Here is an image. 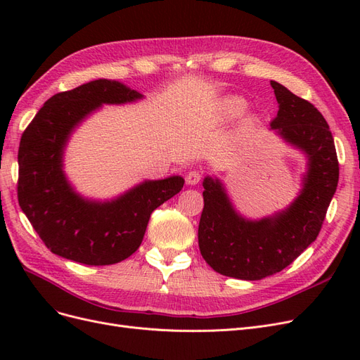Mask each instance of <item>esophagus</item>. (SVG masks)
Listing matches in <instances>:
<instances>
[{
  "label": "esophagus",
  "mask_w": 360,
  "mask_h": 360,
  "mask_svg": "<svg viewBox=\"0 0 360 360\" xmlns=\"http://www.w3.org/2000/svg\"><path fill=\"white\" fill-rule=\"evenodd\" d=\"M201 177H202L201 171L192 169V171H189V172L186 174V183H188V184H191V186H193V184H198V183H200Z\"/></svg>",
  "instance_id": "34e87169"
}]
</instances>
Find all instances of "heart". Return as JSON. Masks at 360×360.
<instances>
[{"mask_svg":"<svg viewBox=\"0 0 360 360\" xmlns=\"http://www.w3.org/2000/svg\"><path fill=\"white\" fill-rule=\"evenodd\" d=\"M248 106V102L240 96H226L221 101L219 106H217V111H219V115L225 120H233L240 117ZM254 120L249 118L246 120V123L250 124Z\"/></svg>","mask_w":360,"mask_h":360,"instance_id":"b5f03b06","label":"heart"}]
</instances>
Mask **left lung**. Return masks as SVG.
<instances>
[{"label": "left lung", "instance_id": "1", "mask_svg": "<svg viewBox=\"0 0 360 360\" xmlns=\"http://www.w3.org/2000/svg\"><path fill=\"white\" fill-rule=\"evenodd\" d=\"M279 103L271 129L309 158L303 189L287 210L261 221L238 216L219 180L204 179L198 226L201 255L217 274L257 281L290 266L315 238L340 179L333 136L321 112L284 85L270 81Z\"/></svg>", "mask_w": 360, "mask_h": 360}]
</instances>
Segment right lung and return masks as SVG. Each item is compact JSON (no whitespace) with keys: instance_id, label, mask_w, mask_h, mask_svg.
Here are the masks:
<instances>
[{"instance_id":"add662e5","label":"right lung","mask_w":360,"mask_h":360,"mask_svg":"<svg viewBox=\"0 0 360 360\" xmlns=\"http://www.w3.org/2000/svg\"><path fill=\"white\" fill-rule=\"evenodd\" d=\"M117 81L97 79L45 102L20 138L18 201L52 254L89 266H110L132 255L143 242L150 214L183 188L179 176L144 181L111 202L76 195L64 177V144L81 120L102 103L139 99Z\"/></svg>"}]
</instances>
